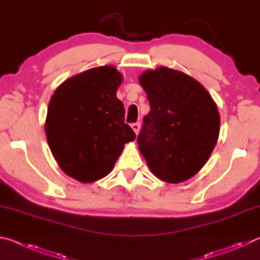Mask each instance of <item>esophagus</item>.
Returning a JSON list of instances; mask_svg holds the SVG:
<instances>
[{
    "label": "esophagus",
    "instance_id": "1",
    "mask_svg": "<svg viewBox=\"0 0 260 260\" xmlns=\"http://www.w3.org/2000/svg\"><path fill=\"white\" fill-rule=\"evenodd\" d=\"M140 122H134V124H132V128H133V131L135 132V134H139L140 132Z\"/></svg>",
    "mask_w": 260,
    "mask_h": 260
}]
</instances>
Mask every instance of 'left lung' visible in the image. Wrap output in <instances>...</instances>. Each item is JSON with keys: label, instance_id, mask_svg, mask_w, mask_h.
Segmentation results:
<instances>
[{"label": "left lung", "instance_id": "obj_1", "mask_svg": "<svg viewBox=\"0 0 260 260\" xmlns=\"http://www.w3.org/2000/svg\"><path fill=\"white\" fill-rule=\"evenodd\" d=\"M140 85L150 104L138 136L140 151L157 178L186 181L205 165L217 144L215 103L199 81L169 68L143 72Z\"/></svg>", "mask_w": 260, "mask_h": 260}]
</instances>
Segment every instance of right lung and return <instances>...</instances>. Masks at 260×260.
<instances>
[{"label":"right lung","instance_id":"add662e5","mask_svg":"<svg viewBox=\"0 0 260 260\" xmlns=\"http://www.w3.org/2000/svg\"><path fill=\"white\" fill-rule=\"evenodd\" d=\"M121 81V74L105 65L68 79L51 96L48 144L60 169L78 181L94 182L108 175L124 144L135 139L116 95Z\"/></svg>","mask_w":260,"mask_h":260}]
</instances>
